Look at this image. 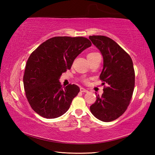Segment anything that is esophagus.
Segmentation results:
<instances>
[{
  "label": "esophagus",
  "mask_w": 155,
  "mask_h": 155,
  "mask_svg": "<svg viewBox=\"0 0 155 155\" xmlns=\"http://www.w3.org/2000/svg\"><path fill=\"white\" fill-rule=\"evenodd\" d=\"M80 91L81 92H88V90H86V89L83 88V87H81L80 88Z\"/></svg>",
  "instance_id": "1"
}]
</instances>
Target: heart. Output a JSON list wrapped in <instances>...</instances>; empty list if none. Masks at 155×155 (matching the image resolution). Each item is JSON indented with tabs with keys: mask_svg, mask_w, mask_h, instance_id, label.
I'll return each instance as SVG.
<instances>
[{
	"mask_svg": "<svg viewBox=\"0 0 155 155\" xmlns=\"http://www.w3.org/2000/svg\"><path fill=\"white\" fill-rule=\"evenodd\" d=\"M94 54H96V52H90V53H89L87 54V56H90V55H93Z\"/></svg>",
	"mask_w": 155,
	"mask_h": 155,
	"instance_id": "b5f03b06",
	"label": "heart"
}]
</instances>
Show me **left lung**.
Listing matches in <instances>:
<instances>
[{"label":"left lung","instance_id":"8db88e82","mask_svg":"<svg viewBox=\"0 0 155 155\" xmlns=\"http://www.w3.org/2000/svg\"><path fill=\"white\" fill-rule=\"evenodd\" d=\"M91 42L101 52L103 69L100 75L103 89L102 96L90 106V111L97 119L111 122L118 118L127 110L135 87V71L133 61L112 39L103 35L89 37Z\"/></svg>","mask_w":155,"mask_h":155}]
</instances>
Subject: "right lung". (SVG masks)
<instances>
[{
    "label": "right lung",
    "mask_w": 155,
    "mask_h": 155,
    "mask_svg": "<svg viewBox=\"0 0 155 155\" xmlns=\"http://www.w3.org/2000/svg\"><path fill=\"white\" fill-rule=\"evenodd\" d=\"M91 46V41L83 37H54L31 54L23 83L28 103L37 114L52 119L69 109L80 89L74 84L62 87L59 78L71 68L76 57Z\"/></svg>",
    "instance_id": "right-lung-1"
}]
</instances>
